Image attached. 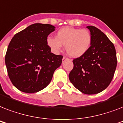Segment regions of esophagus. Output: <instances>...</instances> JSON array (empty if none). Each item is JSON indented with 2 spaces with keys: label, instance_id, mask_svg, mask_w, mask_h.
I'll return each instance as SVG.
<instances>
[{
  "label": "esophagus",
  "instance_id": "1",
  "mask_svg": "<svg viewBox=\"0 0 123 123\" xmlns=\"http://www.w3.org/2000/svg\"><path fill=\"white\" fill-rule=\"evenodd\" d=\"M67 59V57H63V58H62V61H65V60Z\"/></svg>",
  "mask_w": 123,
  "mask_h": 123
}]
</instances>
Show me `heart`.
Masks as SVG:
<instances>
[{"instance_id": "1", "label": "heart", "mask_w": 123, "mask_h": 123, "mask_svg": "<svg viewBox=\"0 0 123 123\" xmlns=\"http://www.w3.org/2000/svg\"><path fill=\"white\" fill-rule=\"evenodd\" d=\"M46 42L54 53L61 52L63 45L68 55L78 58L89 50L92 37L88 30L68 27L61 29L56 34V37H48Z\"/></svg>"}]
</instances>
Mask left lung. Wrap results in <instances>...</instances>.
Masks as SVG:
<instances>
[{"instance_id": "obj_1", "label": "left lung", "mask_w": 123, "mask_h": 123, "mask_svg": "<svg viewBox=\"0 0 123 123\" xmlns=\"http://www.w3.org/2000/svg\"><path fill=\"white\" fill-rule=\"evenodd\" d=\"M92 37L89 50L73 61L69 79L77 89L86 94H95L109 86L117 66L114 45L98 28L87 26Z\"/></svg>"}]
</instances>
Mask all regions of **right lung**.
Returning a JSON list of instances; mask_svg holds the SVG:
<instances>
[{
	"instance_id": "obj_1",
	"label": "right lung",
	"mask_w": 123,
	"mask_h": 123,
	"mask_svg": "<svg viewBox=\"0 0 123 123\" xmlns=\"http://www.w3.org/2000/svg\"><path fill=\"white\" fill-rule=\"evenodd\" d=\"M55 29L50 24H32L9 43L5 62L11 81L20 91L34 93L43 89L61 65L63 57L52 53L46 42Z\"/></svg>"
}]
</instances>
